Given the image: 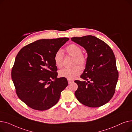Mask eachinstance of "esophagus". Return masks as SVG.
Listing matches in <instances>:
<instances>
[{"mask_svg":"<svg viewBox=\"0 0 132 132\" xmlns=\"http://www.w3.org/2000/svg\"><path fill=\"white\" fill-rule=\"evenodd\" d=\"M67 80H68V84H69V85L71 84V83H72V82H73V80H71V79H68Z\"/></svg>","mask_w":132,"mask_h":132,"instance_id":"34e87169","label":"esophagus"}]
</instances>
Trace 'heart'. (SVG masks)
<instances>
[{"label": "heart", "instance_id": "heart-1", "mask_svg": "<svg viewBox=\"0 0 132 132\" xmlns=\"http://www.w3.org/2000/svg\"><path fill=\"white\" fill-rule=\"evenodd\" d=\"M67 52L74 57V65H79L81 67H84L86 64V59L82 54L81 48L78 45L72 44L69 45L66 48ZM64 53L61 50H58L54 55V61L57 67L60 68L62 65ZM81 68L79 66H75L72 68H64L59 72V77L67 79H73L77 77L81 73Z\"/></svg>", "mask_w": 132, "mask_h": 132}]
</instances>
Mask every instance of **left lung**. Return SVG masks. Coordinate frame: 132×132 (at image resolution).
<instances>
[{
	"label": "left lung",
	"mask_w": 132,
	"mask_h": 132,
	"mask_svg": "<svg viewBox=\"0 0 132 132\" xmlns=\"http://www.w3.org/2000/svg\"><path fill=\"white\" fill-rule=\"evenodd\" d=\"M71 40L84 47L88 55L80 77L84 81H74L78 86L75 97L88 107L105 104L113 97L118 79L113 51L104 42L92 35L72 37ZM88 80L91 81L86 82Z\"/></svg>",
	"instance_id": "left-lung-1"
}]
</instances>
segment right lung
<instances>
[{"mask_svg": "<svg viewBox=\"0 0 132 132\" xmlns=\"http://www.w3.org/2000/svg\"><path fill=\"white\" fill-rule=\"evenodd\" d=\"M68 38L39 39L22 47L12 70L19 98L31 109L44 111L58 102L68 86L66 78H58L54 55Z\"/></svg>", "mask_w": 132, "mask_h": 132, "instance_id": "add662e5", "label": "right lung"}]
</instances>
